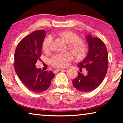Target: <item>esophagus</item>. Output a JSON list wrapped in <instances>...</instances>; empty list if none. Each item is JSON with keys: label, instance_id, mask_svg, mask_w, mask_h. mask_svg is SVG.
I'll use <instances>...</instances> for the list:
<instances>
[{"label": "esophagus", "instance_id": "1", "mask_svg": "<svg viewBox=\"0 0 123 123\" xmlns=\"http://www.w3.org/2000/svg\"><path fill=\"white\" fill-rule=\"evenodd\" d=\"M63 70V69H55L54 70V72L55 73H56L57 72H59V71H60V70Z\"/></svg>", "mask_w": 123, "mask_h": 123}]
</instances>
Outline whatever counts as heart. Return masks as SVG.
Masks as SVG:
<instances>
[{
	"instance_id": "heart-1",
	"label": "heart",
	"mask_w": 123,
	"mask_h": 123,
	"mask_svg": "<svg viewBox=\"0 0 123 123\" xmlns=\"http://www.w3.org/2000/svg\"><path fill=\"white\" fill-rule=\"evenodd\" d=\"M57 36L62 38L65 43H68V48L74 56L78 59L85 58L87 54L88 47L85 42L80 40V37L73 32L65 30L57 33ZM51 38H45L43 40L42 49L45 53H48L50 49ZM73 55L69 53L59 54L55 55L50 59L52 66L56 68H64L66 67L68 62L72 60Z\"/></svg>"
}]
</instances>
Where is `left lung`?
I'll return each mask as SVG.
<instances>
[{
    "mask_svg": "<svg viewBox=\"0 0 123 123\" xmlns=\"http://www.w3.org/2000/svg\"><path fill=\"white\" fill-rule=\"evenodd\" d=\"M86 39L89 51L85 60L78 64L81 69L85 68L86 75L78 72V76L73 80V85L82 92H89L98 87L105 78L108 67V54L105 43L100 38L87 35Z\"/></svg>",
    "mask_w": 123,
    "mask_h": 123,
    "instance_id": "8db88e82",
    "label": "left lung"
}]
</instances>
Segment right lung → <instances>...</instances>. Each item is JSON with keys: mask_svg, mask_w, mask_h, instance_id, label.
<instances>
[{"mask_svg": "<svg viewBox=\"0 0 123 123\" xmlns=\"http://www.w3.org/2000/svg\"><path fill=\"white\" fill-rule=\"evenodd\" d=\"M45 35L44 30L32 32L20 41L14 53L17 74L27 88L37 93L46 90L55 75L53 72H43L35 65L40 60Z\"/></svg>", "mask_w": 123, "mask_h": 123, "instance_id": "add662e5", "label": "right lung"}]
</instances>
